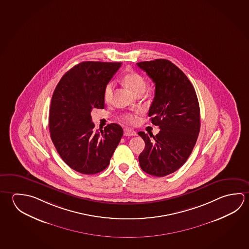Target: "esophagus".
I'll use <instances>...</instances> for the list:
<instances>
[{
	"label": "esophagus",
	"mask_w": 249,
	"mask_h": 249,
	"mask_svg": "<svg viewBox=\"0 0 249 249\" xmlns=\"http://www.w3.org/2000/svg\"><path fill=\"white\" fill-rule=\"evenodd\" d=\"M124 135L125 136H135L136 135V132L129 128H125L124 129Z\"/></svg>",
	"instance_id": "esophagus-1"
}]
</instances>
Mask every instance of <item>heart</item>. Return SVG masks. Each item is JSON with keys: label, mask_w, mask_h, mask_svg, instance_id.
<instances>
[{"label": "heart", "mask_w": 249, "mask_h": 249, "mask_svg": "<svg viewBox=\"0 0 249 249\" xmlns=\"http://www.w3.org/2000/svg\"><path fill=\"white\" fill-rule=\"evenodd\" d=\"M123 82L125 84L126 88H128L131 92L135 95L139 92H143L147 87L146 80L143 77L135 71H131V72L126 73L123 77ZM114 87V82H109V83L107 84L105 89H104V94H103L104 101L106 102H109L112 100ZM123 120L129 124H135L138 122V117H137V114H126L123 115Z\"/></svg>", "instance_id": "heart-1"}]
</instances>
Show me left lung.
I'll return each mask as SVG.
<instances>
[{"mask_svg":"<svg viewBox=\"0 0 249 249\" xmlns=\"http://www.w3.org/2000/svg\"><path fill=\"white\" fill-rule=\"evenodd\" d=\"M137 66L156 86L148 116L161 129L156 136L138 133L145 142L140 166L148 174L165 177L178 170L192 154L200 130L199 104L191 81L173 63L155 59Z\"/></svg>","mask_w":249,"mask_h":249,"instance_id":"1","label":"left lung"}]
</instances>
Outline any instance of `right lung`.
I'll list each match as a JSON object with an SVG mask.
<instances>
[{
  "instance_id": "1",
  "label": "right lung",
  "mask_w": 249,
  "mask_h": 249,
  "mask_svg": "<svg viewBox=\"0 0 249 249\" xmlns=\"http://www.w3.org/2000/svg\"><path fill=\"white\" fill-rule=\"evenodd\" d=\"M122 63L86 61L62 77L53 92L49 126L51 138L63 161L82 174L105 170L123 135L111 123L94 130L92 108H104V89Z\"/></svg>"
}]
</instances>
